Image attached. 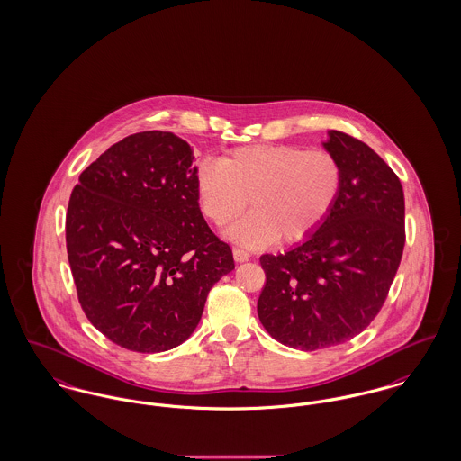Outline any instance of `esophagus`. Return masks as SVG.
Masks as SVG:
<instances>
[{"mask_svg":"<svg viewBox=\"0 0 461 461\" xmlns=\"http://www.w3.org/2000/svg\"><path fill=\"white\" fill-rule=\"evenodd\" d=\"M249 256H250V254H249L248 250H244V249H233V258H235V261H237V263H244V261H248Z\"/></svg>","mask_w":461,"mask_h":461,"instance_id":"obj_1","label":"esophagus"}]
</instances>
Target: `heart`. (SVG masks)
I'll return each instance as SVG.
<instances>
[{
  "mask_svg": "<svg viewBox=\"0 0 461 461\" xmlns=\"http://www.w3.org/2000/svg\"><path fill=\"white\" fill-rule=\"evenodd\" d=\"M194 182L202 213L217 228L242 212L249 198L252 211L228 237L246 248H265L277 239L300 244L314 237L340 198L344 174L326 150L265 143L237 149L221 163L200 161Z\"/></svg>",
  "mask_w": 461,
  "mask_h": 461,
  "instance_id": "1",
  "label": "heart"
}]
</instances>
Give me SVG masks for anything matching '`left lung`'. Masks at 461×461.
Segmentation results:
<instances>
[{"label":"left lung","mask_w":461,"mask_h":461,"mask_svg":"<svg viewBox=\"0 0 461 461\" xmlns=\"http://www.w3.org/2000/svg\"><path fill=\"white\" fill-rule=\"evenodd\" d=\"M342 167L340 198L314 237L259 258L267 284L258 318L284 346L318 351L351 340L381 311L405 244L398 177L366 143L330 130Z\"/></svg>","instance_id":"1"}]
</instances>
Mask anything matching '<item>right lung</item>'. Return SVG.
Listing matches in <instances>:
<instances>
[{
	"mask_svg": "<svg viewBox=\"0 0 461 461\" xmlns=\"http://www.w3.org/2000/svg\"><path fill=\"white\" fill-rule=\"evenodd\" d=\"M189 143L143 131L113 143L73 187L67 250L78 302L113 344L163 353L198 326L207 294L235 268L205 222Z\"/></svg>",
	"mask_w": 461,
	"mask_h": 461,
	"instance_id": "right-lung-1",
	"label": "right lung"
}]
</instances>
